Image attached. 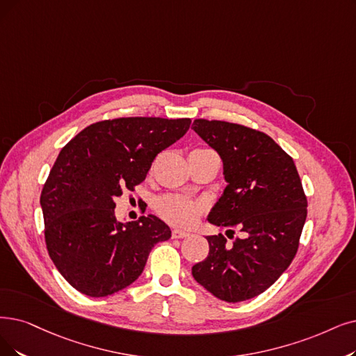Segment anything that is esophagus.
I'll use <instances>...</instances> for the list:
<instances>
[{
  "mask_svg": "<svg viewBox=\"0 0 356 356\" xmlns=\"http://www.w3.org/2000/svg\"><path fill=\"white\" fill-rule=\"evenodd\" d=\"M190 236L188 231H182V229H172V238L181 239V238H187Z\"/></svg>",
  "mask_w": 356,
  "mask_h": 356,
  "instance_id": "34e87169",
  "label": "esophagus"
}]
</instances>
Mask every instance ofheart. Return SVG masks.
Returning <instances> with one entry per match:
<instances>
[{
  "label": "heart",
  "mask_w": 356,
  "mask_h": 356,
  "mask_svg": "<svg viewBox=\"0 0 356 356\" xmlns=\"http://www.w3.org/2000/svg\"><path fill=\"white\" fill-rule=\"evenodd\" d=\"M158 211L170 223L178 226H190L203 213V203L186 195L169 194L158 200Z\"/></svg>",
  "instance_id": "b5f03b06"
}]
</instances>
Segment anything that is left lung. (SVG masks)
I'll use <instances>...</instances> for the list:
<instances>
[{
    "label": "left lung",
    "instance_id": "left-lung-1",
    "mask_svg": "<svg viewBox=\"0 0 356 356\" xmlns=\"http://www.w3.org/2000/svg\"><path fill=\"white\" fill-rule=\"evenodd\" d=\"M191 129L223 162L226 187L207 220L243 232L232 244L222 234L206 236L209 255L193 266V277L222 301L251 300L296 254L307 219L300 175L291 156L261 131L207 120H195Z\"/></svg>",
    "mask_w": 356,
    "mask_h": 356
}]
</instances>
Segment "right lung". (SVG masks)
<instances>
[{"mask_svg": "<svg viewBox=\"0 0 356 356\" xmlns=\"http://www.w3.org/2000/svg\"><path fill=\"white\" fill-rule=\"evenodd\" d=\"M190 118L131 117L95 122L61 149L40 194L49 257L79 292L108 296L143 272L170 238L153 215L120 222L115 198L143 182L153 159L190 129Z\"/></svg>", "mask_w": 356, "mask_h": 356, "instance_id": "right-lung-1", "label": "right lung"}]
</instances>
